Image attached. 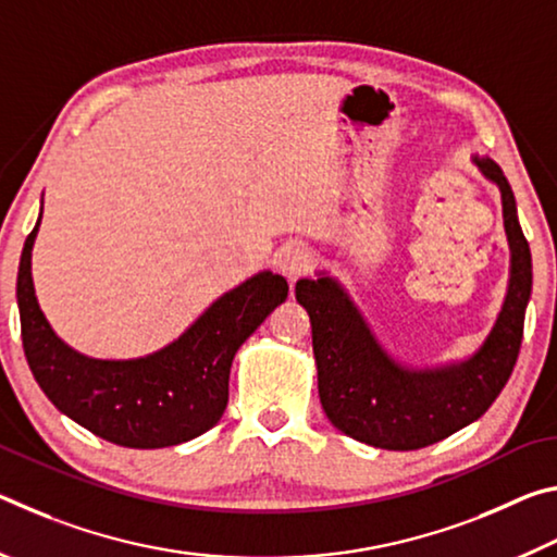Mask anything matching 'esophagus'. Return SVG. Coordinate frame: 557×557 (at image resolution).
Returning a JSON list of instances; mask_svg holds the SVG:
<instances>
[{"label":"esophagus","instance_id":"34e87169","mask_svg":"<svg viewBox=\"0 0 557 557\" xmlns=\"http://www.w3.org/2000/svg\"><path fill=\"white\" fill-rule=\"evenodd\" d=\"M312 265H314V258L305 245H285L277 256V268L289 282L307 275V272L312 270Z\"/></svg>","mask_w":557,"mask_h":557}]
</instances>
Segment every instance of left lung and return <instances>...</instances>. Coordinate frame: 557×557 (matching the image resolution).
<instances>
[{"label": "left lung", "instance_id": "obj_1", "mask_svg": "<svg viewBox=\"0 0 557 557\" xmlns=\"http://www.w3.org/2000/svg\"><path fill=\"white\" fill-rule=\"evenodd\" d=\"M474 164L502 191L511 277L492 334L467 361L408 369L383 351L334 277L299 280L295 287L312 322L319 400L326 418L344 435L371 447L408 451L435 445L482 418L511 379L533 285L531 248L502 169L486 157H474Z\"/></svg>", "mask_w": 557, "mask_h": 557}]
</instances>
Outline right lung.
<instances>
[{
	"label": "right lung",
	"instance_id": "obj_1",
	"mask_svg": "<svg viewBox=\"0 0 557 557\" xmlns=\"http://www.w3.org/2000/svg\"><path fill=\"white\" fill-rule=\"evenodd\" d=\"M39 223L41 215L18 260L16 301L26 361L46 398L120 447H172L211 430L228 405L235 351L287 299V280L258 272L215 299L176 342L143 358L102 361L63 344L36 301L32 248Z\"/></svg>",
	"mask_w": 557,
	"mask_h": 557
}]
</instances>
